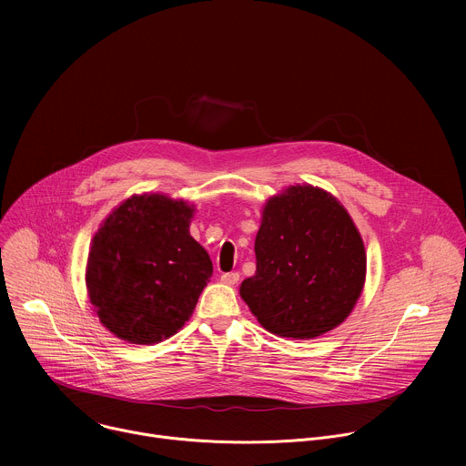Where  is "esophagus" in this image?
Returning a JSON list of instances; mask_svg holds the SVG:
<instances>
[{
	"label": "esophagus",
	"mask_w": 466,
	"mask_h": 466,
	"mask_svg": "<svg viewBox=\"0 0 466 466\" xmlns=\"http://www.w3.org/2000/svg\"><path fill=\"white\" fill-rule=\"evenodd\" d=\"M238 280H239V273H225V275H221V282L223 284H228V286H234V284H238Z\"/></svg>",
	"instance_id": "1"
}]
</instances>
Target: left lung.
<instances>
[{
	"label": "left lung",
	"instance_id": "1",
	"mask_svg": "<svg viewBox=\"0 0 466 466\" xmlns=\"http://www.w3.org/2000/svg\"><path fill=\"white\" fill-rule=\"evenodd\" d=\"M256 273L239 288L258 322L280 338L313 339L339 326L365 284L363 239L338 198L309 184L265 203Z\"/></svg>",
	"mask_w": 466,
	"mask_h": 466
}]
</instances>
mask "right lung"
I'll return each mask as SVG.
<instances>
[{"mask_svg": "<svg viewBox=\"0 0 466 466\" xmlns=\"http://www.w3.org/2000/svg\"><path fill=\"white\" fill-rule=\"evenodd\" d=\"M195 208L162 193L132 195L96 232L86 289L101 324L132 345L171 338L214 273L189 236Z\"/></svg>", "mask_w": 466, "mask_h": 466, "instance_id": "obj_1", "label": "right lung"}]
</instances>
